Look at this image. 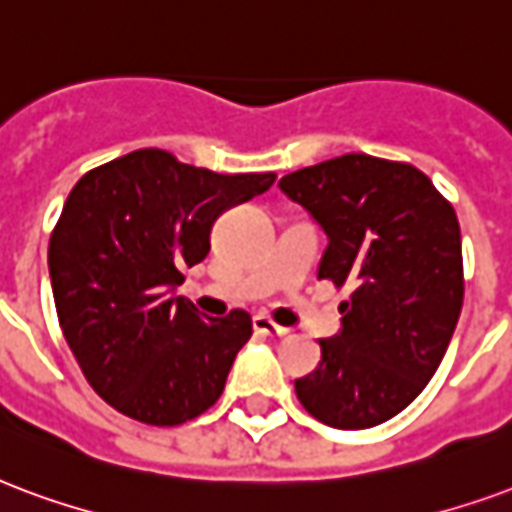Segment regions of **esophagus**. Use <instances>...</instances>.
<instances>
[{"instance_id": "obj_1", "label": "esophagus", "mask_w": 512, "mask_h": 512, "mask_svg": "<svg viewBox=\"0 0 512 512\" xmlns=\"http://www.w3.org/2000/svg\"><path fill=\"white\" fill-rule=\"evenodd\" d=\"M252 325H255V331L263 333V336H287V333H290V328L276 325L271 317H266V314H255V317H252Z\"/></svg>"}]
</instances>
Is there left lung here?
<instances>
[{
    "instance_id": "obj_1",
    "label": "left lung",
    "mask_w": 512,
    "mask_h": 512,
    "mask_svg": "<svg viewBox=\"0 0 512 512\" xmlns=\"http://www.w3.org/2000/svg\"><path fill=\"white\" fill-rule=\"evenodd\" d=\"M323 225L317 279L342 290V333L295 380L304 410L333 429H372L437 372L464 304L461 230L450 200L410 162L342 154L279 181Z\"/></svg>"
}]
</instances>
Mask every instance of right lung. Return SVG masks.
<instances>
[{
    "mask_svg": "<svg viewBox=\"0 0 512 512\" xmlns=\"http://www.w3.org/2000/svg\"><path fill=\"white\" fill-rule=\"evenodd\" d=\"M274 181L276 173L225 176L138 149L75 184L48 244L51 287L83 377L113 410L179 426L222 396L252 317L233 309L203 320L170 293L208 255L219 214Z\"/></svg>",
    "mask_w": 512,
    "mask_h": 512,
    "instance_id": "right-lung-1",
    "label": "right lung"
}]
</instances>
